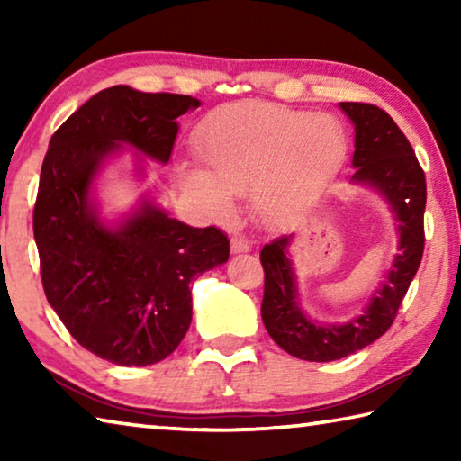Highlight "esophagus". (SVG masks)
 <instances>
[{"mask_svg":"<svg viewBox=\"0 0 461 461\" xmlns=\"http://www.w3.org/2000/svg\"><path fill=\"white\" fill-rule=\"evenodd\" d=\"M248 249H249L248 238L241 236V233H236V236L231 238V252L240 254V252H248Z\"/></svg>","mask_w":461,"mask_h":461,"instance_id":"esophagus-1","label":"esophagus"}]
</instances>
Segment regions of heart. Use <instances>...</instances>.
I'll return each instance as SVG.
<instances>
[{
  "label": "heart",
  "instance_id": "1",
  "mask_svg": "<svg viewBox=\"0 0 461 461\" xmlns=\"http://www.w3.org/2000/svg\"><path fill=\"white\" fill-rule=\"evenodd\" d=\"M205 173L185 183L217 217L233 212L231 194L252 191L268 220L299 212L338 175L348 138L338 120L267 101H244L213 112L194 136Z\"/></svg>",
  "mask_w": 461,
  "mask_h": 461
}]
</instances>
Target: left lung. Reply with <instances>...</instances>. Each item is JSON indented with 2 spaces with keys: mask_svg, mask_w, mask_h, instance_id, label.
Returning a JSON list of instances; mask_svg holds the SVG:
<instances>
[{
  "mask_svg": "<svg viewBox=\"0 0 461 461\" xmlns=\"http://www.w3.org/2000/svg\"><path fill=\"white\" fill-rule=\"evenodd\" d=\"M339 107L356 128L352 183L370 185L384 194L399 221L401 241L399 254L370 305L346 325L313 323L299 309L294 272L286 254L293 236H280L262 248L264 327L285 352L309 362L339 360L384 335L399 313L425 249L427 183L407 136L376 105L343 101Z\"/></svg>",
  "mask_w": 461,
  "mask_h": 461,
  "instance_id": "1",
  "label": "left lung"
}]
</instances>
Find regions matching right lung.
Wrapping results in <instances>:
<instances>
[{
  "instance_id": "right-lung-1",
  "label": "right lung",
  "mask_w": 461,
  "mask_h": 461,
  "mask_svg": "<svg viewBox=\"0 0 461 461\" xmlns=\"http://www.w3.org/2000/svg\"><path fill=\"white\" fill-rule=\"evenodd\" d=\"M199 105L189 95L115 85L50 138L34 205L44 294L68 333L107 362L148 366L173 354L191 325V280L230 258V240L213 225L191 228L144 201L109 230L89 199L118 142L167 165L176 118Z\"/></svg>"
}]
</instances>
